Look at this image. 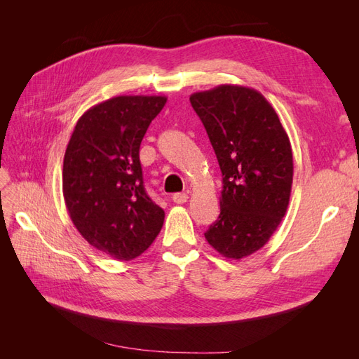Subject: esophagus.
Here are the masks:
<instances>
[{
	"mask_svg": "<svg viewBox=\"0 0 359 359\" xmlns=\"http://www.w3.org/2000/svg\"><path fill=\"white\" fill-rule=\"evenodd\" d=\"M172 201L175 203H186L189 201V194L187 193H175L172 196Z\"/></svg>",
	"mask_w": 359,
	"mask_h": 359,
	"instance_id": "obj_1",
	"label": "esophagus"
}]
</instances>
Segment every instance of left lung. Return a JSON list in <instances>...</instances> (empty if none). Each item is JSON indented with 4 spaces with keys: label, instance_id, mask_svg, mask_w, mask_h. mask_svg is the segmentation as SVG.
<instances>
[{
    "label": "left lung",
    "instance_id": "left-lung-1",
    "mask_svg": "<svg viewBox=\"0 0 359 359\" xmlns=\"http://www.w3.org/2000/svg\"><path fill=\"white\" fill-rule=\"evenodd\" d=\"M222 170L220 215L208 244L240 260L262 248L286 214L293 157L274 107L259 91L219 85L190 95Z\"/></svg>",
    "mask_w": 359,
    "mask_h": 359
}]
</instances>
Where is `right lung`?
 I'll use <instances>...</instances> for the list:
<instances>
[{
    "label": "right lung",
    "mask_w": 359,
    "mask_h": 359,
    "mask_svg": "<svg viewBox=\"0 0 359 359\" xmlns=\"http://www.w3.org/2000/svg\"><path fill=\"white\" fill-rule=\"evenodd\" d=\"M166 100L118 95L90 107L64 154L62 194L74 227L118 260L142 255L165 222V211L144 189L139 148Z\"/></svg>",
    "instance_id": "obj_1"
}]
</instances>
